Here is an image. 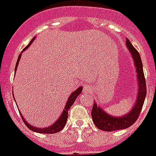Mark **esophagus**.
<instances>
[{"label": "esophagus", "instance_id": "esophagus-1", "mask_svg": "<svg viewBox=\"0 0 156 156\" xmlns=\"http://www.w3.org/2000/svg\"><path fill=\"white\" fill-rule=\"evenodd\" d=\"M83 92H85V93H89V92H90V87H89L88 86H86V87H84Z\"/></svg>", "mask_w": 156, "mask_h": 156}]
</instances>
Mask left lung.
<instances>
[{
	"label": "left lung",
	"mask_w": 156,
	"mask_h": 156,
	"mask_svg": "<svg viewBox=\"0 0 156 156\" xmlns=\"http://www.w3.org/2000/svg\"><path fill=\"white\" fill-rule=\"evenodd\" d=\"M126 44L129 49L131 55L133 56L135 68H136L137 76H138V82H139V90H138V97L136 102L128 114L122 117H113L105 112L98 104L95 102L91 110V118L93 120L95 125L101 130L106 132H111L114 130L124 129L133 125L139 118L140 112L143 108L144 98L146 96V84L145 78L144 75L143 65L140 58V54L137 51L136 48L133 47L132 44L127 38Z\"/></svg>",
	"instance_id": "1"
}]
</instances>
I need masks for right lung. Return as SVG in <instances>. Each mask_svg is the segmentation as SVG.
I'll list each match as a JSON object with an SVG mask.
<instances>
[{"mask_svg":"<svg viewBox=\"0 0 156 156\" xmlns=\"http://www.w3.org/2000/svg\"><path fill=\"white\" fill-rule=\"evenodd\" d=\"M34 38H35V37H34V38L31 40V42L29 43V44L27 45V47L23 49V51H24L26 48H27L29 46H30V44H32V42L34 40ZM21 55H22V54H20L19 56H18L17 61H16L15 70L16 69L17 65H18V63H19L20 58H21ZM81 91H82V87H80L78 89H76V90H75V91H74V92L69 96V99H68L67 102H66V107H65L64 111H63L62 114L60 115L59 119H58V120H57V121L53 124V125L49 126V127H48V128H43V129H40V128H36V127H33V125H31V124H29V123H27V122H26V120H25V119L23 118V115H21L22 116V119H23V122H24V123L26 124V126H27L28 129H31L32 131H34V132H37V133H58V132H59L60 130H62V129H64V127L66 126V121H67V119H68V111L69 110L70 107L73 105V103L75 102L76 98H77V97L81 93ZM14 99H15V98H14ZM20 114H21V113H20Z\"/></svg>","mask_w":156,"mask_h":156,"instance_id":"add662e5","label":"right lung"}]
</instances>
